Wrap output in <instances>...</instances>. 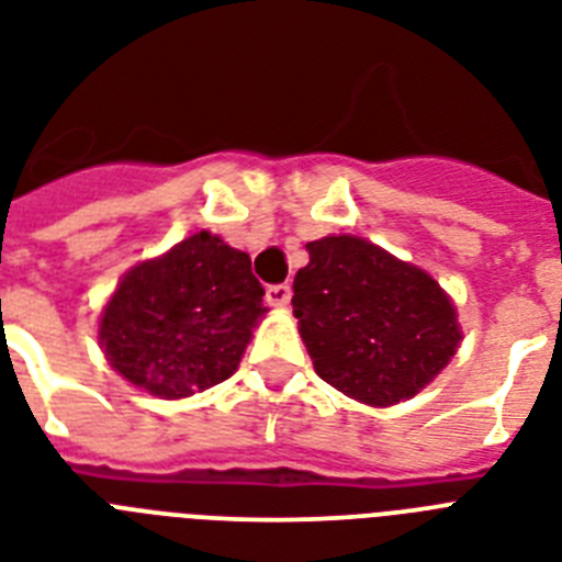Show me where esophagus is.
Here are the masks:
<instances>
[{"label": "esophagus", "instance_id": "obj_1", "mask_svg": "<svg viewBox=\"0 0 562 562\" xmlns=\"http://www.w3.org/2000/svg\"><path fill=\"white\" fill-rule=\"evenodd\" d=\"M266 300L271 305H277V308H282V305H289L291 289H289V285H285V282H280V285H268Z\"/></svg>", "mask_w": 562, "mask_h": 562}]
</instances>
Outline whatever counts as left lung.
<instances>
[{"instance_id":"left-lung-1","label":"left lung","mask_w":562,"mask_h":562,"mask_svg":"<svg viewBox=\"0 0 562 562\" xmlns=\"http://www.w3.org/2000/svg\"><path fill=\"white\" fill-rule=\"evenodd\" d=\"M294 317L314 372L349 398L390 407L413 398L459 349L462 331L441 285L360 236L305 245Z\"/></svg>"}]
</instances>
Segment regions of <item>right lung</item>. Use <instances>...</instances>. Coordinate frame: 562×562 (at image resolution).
Listing matches in <instances>:
<instances>
[{"instance_id": "1", "label": "right lung", "mask_w": 562, "mask_h": 562, "mask_svg": "<svg viewBox=\"0 0 562 562\" xmlns=\"http://www.w3.org/2000/svg\"><path fill=\"white\" fill-rule=\"evenodd\" d=\"M262 296L248 254L202 231L117 282L100 317V346L130 384L187 398L234 375L268 312Z\"/></svg>"}]
</instances>
